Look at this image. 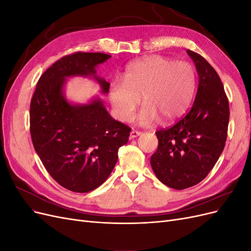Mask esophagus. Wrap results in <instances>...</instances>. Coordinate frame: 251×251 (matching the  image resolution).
Listing matches in <instances>:
<instances>
[{
  "mask_svg": "<svg viewBox=\"0 0 251 251\" xmlns=\"http://www.w3.org/2000/svg\"><path fill=\"white\" fill-rule=\"evenodd\" d=\"M141 134H142L141 131L132 130V132H131V137H132V138H136V137H138V136H140Z\"/></svg>",
  "mask_w": 251,
  "mask_h": 251,
  "instance_id": "esophagus-1",
  "label": "esophagus"
}]
</instances>
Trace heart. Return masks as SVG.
Returning a JSON list of instances; mask_svg holds the SVG:
<instances>
[{
    "label": "heart",
    "mask_w": 251,
    "mask_h": 251,
    "mask_svg": "<svg viewBox=\"0 0 251 251\" xmlns=\"http://www.w3.org/2000/svg\"><path fill=\"white\" fill-rule=\"evenodd\" d=\"M196 85L192 64L153 55L128 65L123 78L111 81L110 100L116 116L131 121L141 95L144 105L137 120L151 126L160 118L171 121L180 117L193 100Z\"/></svg>",
    "instance_id": "b5f03b06"
}]
</instances>
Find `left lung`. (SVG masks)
<instances>
[{
  "instance_id": "obj_1",
  "label": "left lung",
  "mask_w": 251,
  "mask_h": 251,
  "mask_svg": "<svg viewBox=\"0 0 251 251\" xmlns=\"http://www.w3.org/2000/svg\"><path fill=\"white\" fill-rule=\"evenodd\" d=\"M199 75L192 109L174 126L156 132L158 149L151 157L157 178L166 186L198 184L217 163L225 147L229 104L216 70L198 53L187 50Z\"/></svg>"
}]
</instances>
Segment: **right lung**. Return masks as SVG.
Returning a JSON list of instances; mask_svg holds the SVG:
<instances>
[{
  "instance_id": "obj_1",
  "label": "right lung",
  "mask_w": 251,
  "mask_h": 251,
  "mask_svg": "<svg viewBox=\"0 0 251 251\" xmlns=\"http://www.w3.org/2000/svg\"><path fill=\"white\" fill-rule=\"evenodd\" d=\"M111 55L74 52L56 60L37 81L30 102V135L45 169L59 185L89 193L108 179L131 127L113 119L100 100L73 105L63 95L65 78L93 75L108 93L110 83L95 67Z\"/></svg>"
}]
</instances>
